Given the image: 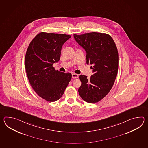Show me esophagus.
<instances>
[{
	"mask_svg": "<svg viewBox=\"0 0 148 148\" xmlns=\"http://www.w3.org/2000/svg\"><path fill=\"white\" fill-rule=\"evenodd\" d=\"M72 77H73V78H78L79 77V75L78 74H76V73H73L72 74Z\"/></svg>",
	"mask_w": 148,
	"mask_h": 148,
	"instance_id": "34e87169",
	"label": "esophagus"
}]
</instances>
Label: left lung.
I'll list each match as a JSON object with an SVG mask.
<instances>
[{
  "mask_svg": "<svg viewBox=\"0 0 148 148\" xmlns=\"http://www.w3.org/2000/svg\"><path fill=\"white\" fill-rule=\"evenodd\" d=\"M76 42L86 52V63L90 64L94 74L90 78L81 75L78 89L82 99L89 103L101 100L113 87L119 69L116 45L110 35L91 32L73 34Z\"/></svg>",
  "mask_w": 148,
  "mask_h": 148,
  "instance_id": "1",
  "label": "left lung"
}]
</instances>
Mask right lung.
<instances>
[{
    "label": "right lung",
    "mask_w": 148,
    "mask_h": 148,
    "mask_svg": "<svg viewBox=\"0 0 148 148\" xmlns=\"http://www.w3.org/2000/svg\"><path fill=\"white\" fill-rule=\"evenodd\" d=\"M70 38L69 35L41 32L28 45L25 59L28 80L36 93L47 101L59 100L72 78L70 73L52 66L60 60L62 45Z\"/></svg>",
    "instance_id": "add662e5"
}]
</instances>
